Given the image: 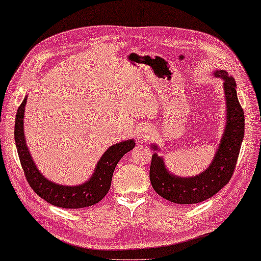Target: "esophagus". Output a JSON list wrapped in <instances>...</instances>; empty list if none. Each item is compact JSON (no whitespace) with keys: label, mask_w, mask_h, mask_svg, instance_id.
<instances>
[{"label":"esophagus","mask_w":261,"mask_h":261,"mask_svg":"<svg viewBox=\"0 0 261 261\" xmlns=\"http://www.w3.org/2000/svg\"><path fill=\"white\" fill-rule=\"evenodd\" d=\"M151 136V132L148 130V129H142L141 130V133H140V138L141 140H143V141H145V140H147L148 137Z\"/></svg>","instance_id":"1"}]
</instances>
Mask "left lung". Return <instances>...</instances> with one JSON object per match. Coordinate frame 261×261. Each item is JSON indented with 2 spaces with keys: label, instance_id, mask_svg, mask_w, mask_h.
<instances>
[{
  "label": "left lung",
  "instance_id": "8db88e82",
  "mask_svg": "<svg viewBox=\"0 0 261 261\" xmlns=\"http://www.w3.org/2000/svg\"><path fill=\"white\" fill-rule=\"evenodd\" d=\"M224 80L226 99V127L221 144L211 166L193 178H180L170 173L162 159L154 153L150 167V180L155 193L175 204H196L216 195L230 181L234 171L244 135V114L237 97L234 79L225 71H217ZM152 148L156 150L155 145Z\"/></svg>",
  "mask_w": 261,
  "mask_h": 261
}]
</instances>
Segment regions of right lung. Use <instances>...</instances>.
<instances>
[{
    "mask_svg": "<svg viewBox=\"0 0 261 261\" xmlns=\"http://www.w3.org/2000/svg\"><path fill=\"white\" fill-rule=\"evenodd\" d=\"M27 98L19 106L14 124V140L24 177L35 193L49 203L62 208H83L99 203L110 189L114 170L128 151L135 146L133 140L110 146L97 164L95 171L88 182L74 186H61L47 180L31 159L25 145L23 133V113Z\"/></svg>",
    "mask_w": 261,
    "mask_h": 261,
    "instance_id": "1",
    "label": "right lung"
}]
</instances>
